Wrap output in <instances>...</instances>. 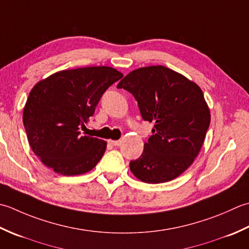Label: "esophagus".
I'll return each instance as SVG.
<instances>
[{
    "label": "esophagus",
    "mask_w": 249,
    "mask_h": 249,
    "mask_svg": "<svg viewBox=\"0 0 249 249\" xmlns=\"http://www.w3.org/2000/svg\"><path fill=\"white\" fill-rule=\"evenodd\" d=\"M109 143L111 145H114V146H119L120 143H121V141H109Z\"/></svg>",
    "instance_id": "esophagus-1"
}]
</instances>
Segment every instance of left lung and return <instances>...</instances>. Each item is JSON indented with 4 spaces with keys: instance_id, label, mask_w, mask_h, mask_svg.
I'll return each mask as SVG.
<instances>
[{
    "instance_id": "obj_1",
    "label": "left lung",
    "mask_w": 249,
    "mask_h": 249,
    "mask_svg": "<svg viewBox=\"0 0 249 249\" xmlns=\"http://www.w3.org/2000/svg\"><path fill=\"white\" fill-rule=\"evenodd\" d=\"M117 88L132 93L142 118L155 124L143 154L130 161L132 173L148 184L184 173L199 154L211 123L201 88L162 65L132 71Z\"/></svg>"
}]
</instances>
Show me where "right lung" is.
I'll list each match as a JSON object with an SVG mask.
<instances>
[{
  "instance_id": "add662e5",
  "label": "right lung",
  "mask_w": 249,
  "mask_h": 249,
  "mask_svg": "<svg viewBox=\"0 0 249 249\" xmlns=\"http://www.w3.org/2000/svg\"><path fill=\"white\" fill-rule=\"evenodd\" d=\"M123 74L109 67L61 71L34 86L23 109L29 144L43 163L62 175L92 170L106 142L80 132L96 105Z\"/></svg>"
}]
</instances>
